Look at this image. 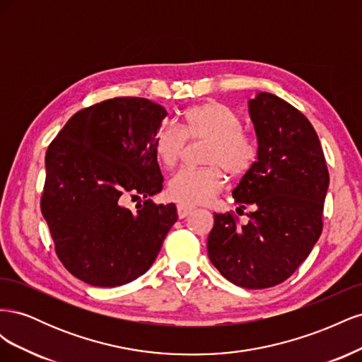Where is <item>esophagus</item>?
Instances as JSON below:
<instances>
[{
	"mask_svg": "<svg viewBox=\"0 0 362 362\" xmlns=\"http://www.w3.org/2000/svg\"><path fill=\"white\" fill-rule=\"evenodd\" d=\"M177 210H178V217L184 218V217H187L189 214H192V211L194 210V208L190 206V205H185V204H178Z\"/></svg>",
	"mask_w": 362,
	"mask_h": 362,
	"instance_id": "obj_1",
	"label": "esophagus"
}]
</instances>
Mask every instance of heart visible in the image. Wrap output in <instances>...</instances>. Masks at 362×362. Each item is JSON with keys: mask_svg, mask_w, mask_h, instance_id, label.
Segmentation results:
<instances>
[{"mask_svg": "<svg viewBox=\"0 0 362 362\" xmlns=\"http://www.w3.org/2000/svg\"><path fill=\"white\" fill-rule=\"evenodd\" d=\"M243 128L240 116L221 101H205L187 108L181 116V129L163 125L156 136L154 148L164 168L181 161L187 141H206L202 169H181L168 182V193L181 204L198 205L210 201L223 189L226 173L238 180L252 169L257 160V145Z\"/></svg>", "mask_w": 362, "mask_h": 362, "instance_id": "heart-1", "label": "heart"}]
</instances>
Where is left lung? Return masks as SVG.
I'll use <instances>...</instances> for the list:
<instances>
[{"label":"left lung","mask_w":362,"mask_h":362,"mask_svg":"<svg viewBox=\"0 0 362 362\" xmlns=\"http://www.w3.org/2000/svg\"><path fill=\"white\" fill-rule=\"evenodd\" d=\"M257 160L233 190L249 222L214 214L206 249L213 266L238 287H275L310 255L323 229L329 172L319 136L298 108L259 92L249 100Z\"/></svg>","instance_id":"1"}]
</instances>
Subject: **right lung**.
<instances>
[{"label": "right lung", "mask_w": 362, "mask_h": 362, "mask_svg": "<svg viewBox=\"0 0 362 362\" xmlns=\"http://www.w3.org/2000/svg\"><path fill=\"white\" fill-rule=\"evenodd\" d=\"M166 116L145 98H113L75 113L48 146L40 210L63 266L93 287L144 275L177 222L175 204L151 201L163 189L154 141Z\"/></svg>", "instance_id": "1"}]
</instances>
